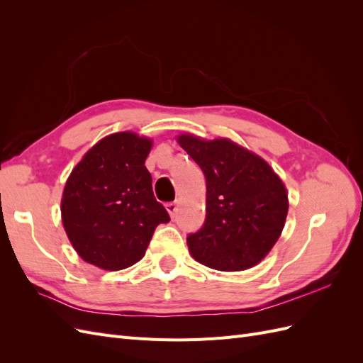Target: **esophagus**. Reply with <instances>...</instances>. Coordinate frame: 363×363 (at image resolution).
Returning a JSON list of instances; mask_svg holds the SVG:
<instances>
[{
  "mask_svg": "<svg viewBox=\"0 0 363 363\" xmlns=\"http://www.w3.org/2000/svg\"><path fill=\"white\" fill-rule=\"evenodd\" d=\"M177 207H179V201L175 200V201H172V203H168V204H167V211H168V213H169L171 216H174V215H175V212H177Z\"/></svg>",
  "mask_w": 363,
  "mask_h": 363,
  "instance_id": "34e87169",
  "label": "esophagus"
}]
</instances>
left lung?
Here are the masks:
<instances>
[{
	"mask_svg": "<svg viewBox=\"0 0 363 363\" xmlns=\"http://www.w3.org/2000/svg\"><path fill=\"white\" fill-rule=\"evenodd\" d=\"M177 142L206 177V223L186 239L191 256L225 272L256 267L286 223V186L265 159L232 139L183 133Z\"/></svg>",
	"mask_w": 363,
	"mask_h": 363,
	"instance_id": "8db88e82",
	"label": "left lung"
}]
</instances>
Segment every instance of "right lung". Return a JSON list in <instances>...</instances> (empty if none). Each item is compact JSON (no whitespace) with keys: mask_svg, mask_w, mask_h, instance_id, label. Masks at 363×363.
<instances>
[{"mask_svg":"<svg viewBox=\"0 0 363 363\" xmlns=\"http://www.w3.org/2000/svg\"><path fill=\"white\" fill-rule=\"evenodd\" d=\"M152 140L119 131L98 140L65 183L60 212L71 245L106 271L135 265L169 215L152 194L145 160Z\"/></svg>","mask_w":363,"mask_h":363,"instance_id":"add662e5","label":"right lung"}]
</instances>
